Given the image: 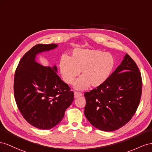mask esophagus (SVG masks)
I'll list each match as a JSON object with an SVG mask.
<instances>
[{
    "mask_svg": "<svg viewBox=\"0 0 152 152\" xmlns=\"http://www.w3.org/2000/svg\"><path fill=\"white\" fill-rule=\"evenodd\" d=\"M74 95H75V98H77L79 97H81L82 95V94L80 92H75Z\"/></svg>",
    "mask_w": 152,
    "mask_h": 152,
    "instance_id": "esophagus-1",
    "label": "esophagus"
}]
</instances>
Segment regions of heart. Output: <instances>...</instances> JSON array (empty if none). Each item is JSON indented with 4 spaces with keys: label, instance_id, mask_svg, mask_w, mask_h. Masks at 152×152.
Listing matches in <instances>:
<instances>
[{
    "label": "heart",
    "instance_id": "heart-1",
    "mask_svg": "<svg viewBox=\"0 0 152 152\" xmlns=\"http://www.w3.org/2000/svg\"><path fill=\"white\" fill-rule=\"evenodd\" d=\"M115 66L112 55L101 51L77 49L70 58L64 56L59 62L60 72L64 81L71 84L81 71V76L75 83V88L83 90L90 85L98 86L110 76Z\"/></svg>",
    "mask_w": 152,
    "mask_h": 152
}]
</instances>
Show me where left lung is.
Instances as JSON below:
<instances>
[{"label": "left lung", "instance_id": "left-lung-1", "mask_svg": "<svg viewBox=\"0 0 152 152\" xmlns=\"http://www.w3.org/2000/svg\"><path fill=\"white\" fill-rule=\"evenodd\" d=\"M141 92L140 71L126 54L104 83L85 93V115L97 129L115 131L128 123L135 114Z\"/></svg>", "mask_w": 152, "mask_h": 152}]
</instances>
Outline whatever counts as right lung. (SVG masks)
Segmentation results:
<instances>
[{"label": "right lung", "instance_id": "obj_1", "mask_svg": "<svg viewBox=\"0 0 152 152\" xmlns=\"http://www.w3.org/2000/svg\"><path fill=\"white\" fill-rule=\"evenodd\" d=\"M56 44H38L21 58L14 78V94L23 118L34 127L50 129L63 119L74 101V93L57 74V66L45 67L36 55L53 50Z\"/></svg>", "mask_w": 152, "mask_h": 152}]
</instances>
